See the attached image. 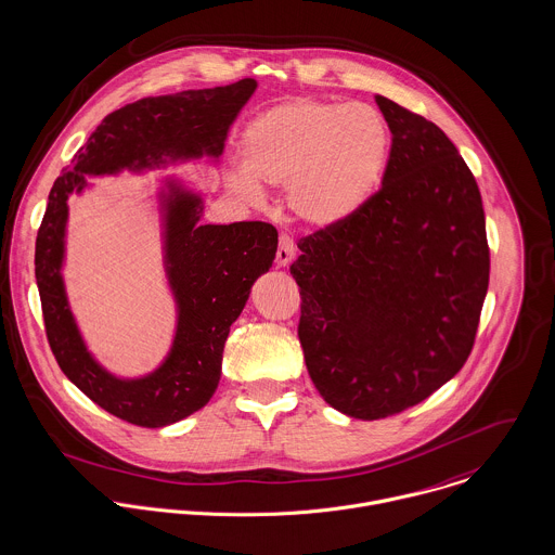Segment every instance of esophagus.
<instances>
[{
  "mask_svg": "<svg viewBox=\"0 0 555 555\" xmlns=\"http://www.w3.org/2000/svg\"><path fill=\"white\" fill-rule=\"evenodd\" d=\"M294 250H296L294 240H292L287 233H281V237H279V248H276V266H279V268L289 266V261L294 259Z\"/></svg>",
  "mask_w": 555,
  "mask_h": 555,
  "instance_id": "1",
  "label": "esophagus"
}]
</instances>
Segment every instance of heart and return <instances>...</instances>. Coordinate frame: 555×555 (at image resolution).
I'll return each mask as SVG.
<instances>
[{
	"instance_id": "obj_1",
	"label": "heart",
	"mask_w": 555,
	"mask_h": 555,
	"mask_svg": "<svg viewBox=\"0 0 555 555\" xmlns=\"http://www.w3.org/2000/svg\"><path fill=\"white\" fill-rule=\"evenodd\" d=\"M388 150V126L375 109L294 99L248 124L240 154L248 178L287 186V206L296 219L333 227L353 217L373 195ZM231 186L248 202L261 197L242 176Z\"/></svg>"
}]
</instances>
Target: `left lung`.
<instances>
[{
    "instance_id": "1",
    "label": "left lung",
    "mask_w": 555,
    "mask_h": 555,
    "mask_svg": "<svg viewBox=\"0 0 555 555\" xmlns=\"http://www.w3.org/2000/svg\"><path fill=\"white\" fill-rule=\"evenodd\" d=\"M382 189L347 221L298 240V336L334 410L379 421L452 379L489 287L478 184L442 128L390 99Z\"/></svg>"
}]
</instances>
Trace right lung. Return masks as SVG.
Masks as SVG:
<instances>
[{"label": "right lung", "mask_w": 555, "mask_h": 555, "mask_svg": "<svg viewBox=\"0 0 555 555\" xmlns=\"http://www.w3.org/2000/svg\"><path fill=\"white\" fill-rule=\"evenodd\" d=\"M257 88L255 79L210 90L150 96L109 113L55 180L36 237V283L44 331L64 375L96 405L137 427H165L202 410L221 379L222 349L253 283L270 270L279 233L270 222L199 224L202 199L169 182L165 263L178 302L167 360L147 377L119 379L88 351L68 307L62 261L70 193L86 176L150 169L167 160L219 158L227 130Z\"/></svg>", "instance_id": "obj_1"}]
</instances>
